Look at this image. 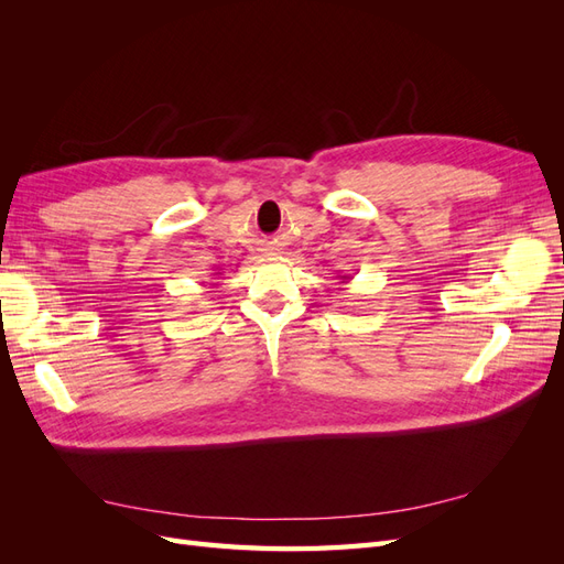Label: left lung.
I'll return each mask as SVG.
<instances>
[{
    "label": "left lung",
    "mask_w": 564,
    "mask_h": 564,
    "mask_svg": "<svg viewBox=\"0 0 564 564\" xmlns=\"http://www.w3.org/2000/svg\"><path fill=\"white\" fill-rule=\"evenodd\" d=\"M340 280H344V282H346V280H350V278H348V275H340Z\"/></svg>",
    "instance_id": "1"
}]
</instances>
